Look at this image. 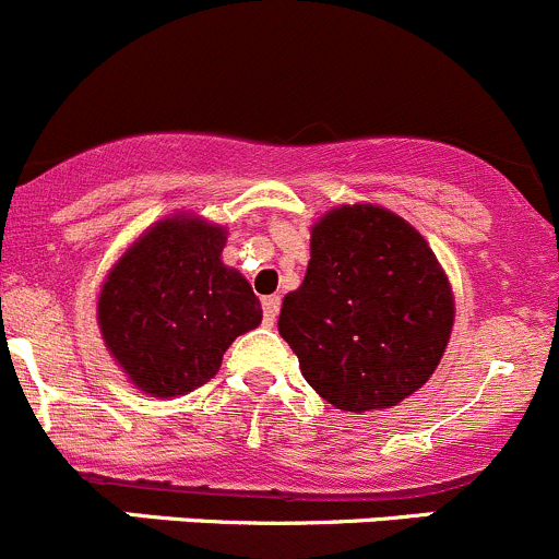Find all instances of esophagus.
Segmentation results:
<instances>
[{"mask_svg": "<svg viewBox=\"0 0 559 559\" xmlns=\"http://www.w3.org/2000/svg\"><path fill=\"white\" fill-rule=\"evenodd\" d=\"M280 296H266L263 298V323L266 325H274V320H277L280 314Z\"/></svg>", "mask_w": 559, "mask_h": 559, "instance_id": "1", "label": "esophagus"}]
</instances>
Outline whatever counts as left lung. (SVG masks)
Returning a JSON list of instances; mask_svg holds the SVG:
<instances>
[{
	"instance_id": "1",
	"label": "left lung",
	"mask_w": 559,
	"mask_h": 559,
	"mask_svg": "<svg viewBox=\"0 0 559 559\" xmlns=\"http://www.w3.org/2000/svg\"><path fill=\"white\" fill-rule=\"evenodd\" d=\"M309 252L280 312L304 380L336 411L400 405L432 378L454 329L449 277L427 239L389 209L356 203L312 225Z\"/></svg>"
}]
</instances>
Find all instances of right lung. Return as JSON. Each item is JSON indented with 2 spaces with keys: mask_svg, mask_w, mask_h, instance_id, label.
Returning <instances> with one entry per match:
<instances>
[{
  "mask_svg": "<svg viewBox=\"0 0 559 559\" xmlns=\"http://www.w3.org/2000/svg\"><path fill=\"white\" fill-rule=\"evenodd\" d=\"M228 230L192 214L154 223L103 282L97 323L127 378L154 396L209 383L236 336L261 323L250 282L223 263Z\"/></svg>",
  "mask_w": 559,
  "mask_h": 559,
  "instance_id": "obj_1",
  "label": "right lung"
}]
</instances>
